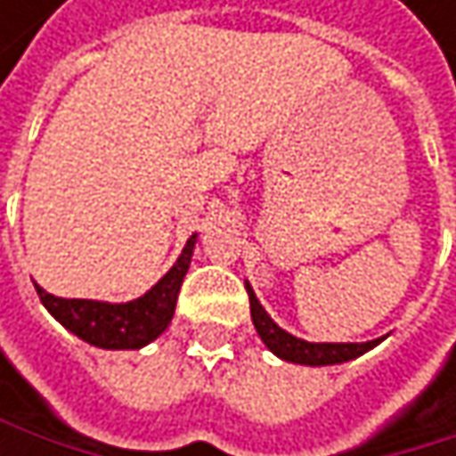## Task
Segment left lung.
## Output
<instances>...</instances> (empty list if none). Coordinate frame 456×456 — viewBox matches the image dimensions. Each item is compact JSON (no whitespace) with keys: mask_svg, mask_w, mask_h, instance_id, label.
Listing matches in <instances>:
<instances>
[{"mask_svg":"<svg viewBox=\"0 0 456 456\" xmlns=\"http://www.w3.org/2000/svg\"><path fill=\"white\" fill-rule=\"evenodd\" d=\"M245 290H248V298H250V317H253V324H256L261 340L269 346V351H274L285 362L312 364V367H319V364H340V362H348V359L362 356L364 351H370L372 346H378L383 340V338H378V340H370V343H306L301 338H293L290 332H285L282 327H277L269 319V314L256 301L250 285H245Z\"/></svg>","mask_w":456,"mask_h":456,"instance_id":"left-lung-1","label":"left lung"}]
</instances>
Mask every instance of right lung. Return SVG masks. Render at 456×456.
Here are the masks:
<instances>
[{"instance_id": "right-lung-1", "label": "right lung", "mask_w": 456, "mask_h": 456, "mask_svg": "<svg viewBox=\"0 0 456 456\" xmlns=\"http://www.w3.org/2000/svg\"><path fill=\"white\" fill-rule=\"evenodd\" d=\"M195 248V234L187 240L179 261L171 266V272L142 298L132 304H100V301H84V298H57L45 293L37 285V293L42 298L49 314L62 327H68L81 340L100 346V348H142L144 343L155 340L174 317L176 298L182 280L190 269V256Z\"/></svg>"}]
</instances>
